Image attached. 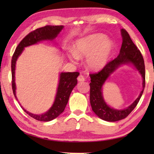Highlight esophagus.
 <instances>
[{
    "instance_id": "1",
    "label": "esophagus",
    "mask_w": 154,
    "mask_h": 154,
    "mask_svg": "<svg viewBox=\"0 0 154 154\" xmlns=\"http://www.w3.org/2000/svg\"><path fill=\"white\" fill-rule=\"evenodd\" d=\"M77 80L79 81V82H83V81L85 80L84 77H83L82 75H79V76H78V77H77Z\"/></svg>"
}]
</instances>
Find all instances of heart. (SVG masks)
I'll return each instance as SVG.
<instances>
[{
    "label": "heart",
    "mask_w": 154,
    "mask_h": 154,
    "mask_svg": "<svg viewBox=\"0 0 154 154\" xmlns=\"http://www.w3.org/2000/svg\"><path fill=\"white\" fill-rule=\"evenodd\" d=\"M113 49L112 41L103 34H94L77 40L75 51L70 54L72 61L87 57L86 64L90 69L98 71L105 66Z\"/></svg>",
    "instance_id": "obj_1"
}]
</instances>
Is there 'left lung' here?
I'll use <instances>...</instances> for the list:
<instances>
[{"label":"left lung","mask_w":154,"mask_h":154,"mask_svg":"<svg viewBox=\"0 0 154 154\" xmlns=\"http://www.w3.org/2000/svg\"><path fill=\"white\" fill-rule=\"evenodd\" d=\"M122 44L118 56L109 62L100 71L90 74V99L92 111L100 119L107 122H116L126 118L136 107L143 93L145 85V69L144 60L140 51L134 45L133 41L125 29L121 30ZM131 63L139 71L143 77L142 92L135 102L128 108L122 110L115 109L107 105L103 100L102 88L106 80L121 65Z\"/></svg>","instance_id":"8db88e82"}]
</instances>
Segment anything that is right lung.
<instances>
[{"label":"right lung","mask_w":154,"mask_h":154,"mask_svg":"<svg viewBox=\"0 0 154 154\" xmlns=\"http://www.w3.org/2000/svg\"><path fill=\"white\" fill-rule=\"evenodd\" d=\"M63 26H45L37 28L30 32L21 41L19 45L15 49V52L11 59V75H12V89L13 92L16 99L15 83V64L19 56L22 53L24 48L37 43L41 41L54 40L58 34L63 29ZM79 72H61L60 75V80L55 101L51 107L45 113L36 115L31 113L21 106L26 113L29 115L32 118L41 122H49L57 118L64 111L72 90L77 83V77L79 76Z\"/></svg>","instance_id":"add662e5"}]
</instances>
